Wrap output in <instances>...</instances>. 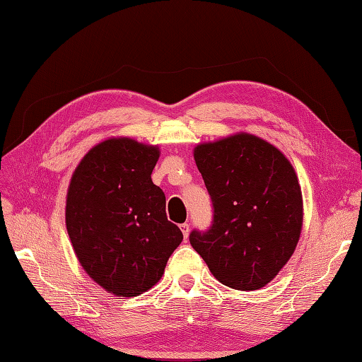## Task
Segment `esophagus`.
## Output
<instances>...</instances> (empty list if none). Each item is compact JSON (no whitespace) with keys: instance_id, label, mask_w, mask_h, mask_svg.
<instances>
[{"instance_id":"esophagus-1","label":"esophagus","mask_w":362,"mask_h":362,"mask_svg":"<svg viewBox=\"0 0 362 362\" xmlns=\"http://www.w3.org/2000/svg\"><path fill=\"white\" fill-rule=\"evenodd\" d=\"M180 230H182V233H183V236H185V240L188 238V235H189V224H180Z\"/></svg>"}]
</instances>
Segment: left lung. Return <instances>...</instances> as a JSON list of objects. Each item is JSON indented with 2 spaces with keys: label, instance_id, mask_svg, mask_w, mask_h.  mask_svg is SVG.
Returning <instances> with one entry per match:
<instances>
[{
  "label": "left lung",
  "instance_id": "left-lung-1",
  "mask_svg": "<svg viewBox=\"0 0 362 362\" xmlns=\"http://www.w3.org/2000/svg\"><path fill=\"white\" fill-rule=\"evenodd\" d=\"M213 204L209 230L189 233L193 249L222 284L266 286L296 250L303 222L294 168L261 138L236 134L194 148Z\"/></svg>",
  "mask_w": 362,
  "mask_h": 362
}]
</instances>
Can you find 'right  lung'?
<instances>
[{
    "instance_id": "obj_1",
    "label": "right lung",
    "mask_w": 362,
    "mask_h": 362,
    "mask_svg": "<svg viewBox=\"0 0 362 362\" xmlns=\"http://www.w3.org/2000/svg\"><path fill=\"white\" fill-rule=\"evenodd\" d=\"M158 157L157 146L109 138L81 160L68 187L65 221L76 257L113 296L151 289L183 240L151 179Z\"/></svg>"
}]
</instances>
